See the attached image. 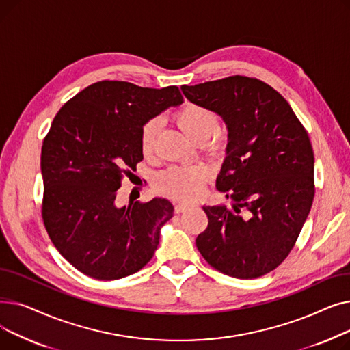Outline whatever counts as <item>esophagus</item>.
Returning a JSON list of instances; mask_svg holds the SVG:
<instances>
[{
	"mask_svg": "<svg viewBox=\"0 0 350 350\" xmlns=\"http://www.w3.org/2000/svg\"><path fill=\"white\" fill-rule=\"evenodd\" d=\"M193 204H190V203H177L176 204V207H174V211L178 214V213H183V211H186L187 208H190Z\"/></svg>",
	"mask_w": 350,
	"mask_h": 350,
	"instance_id": "esophagus-1",
	"label": "esophagus"
}]
</instances>
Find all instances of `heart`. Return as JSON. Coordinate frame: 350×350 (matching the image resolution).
I'll return each instance as SVG.
<instances>
[{"mask_svg":"<svg viewBox=\"0 0 350 350\" xmlns=\"http://www.w3.org/2000/svg\"><path fill=\"white\" fill-rule=\"evenodd\" d=\"M180 131L193 142L207 140L217 129V118L210 109L197 105H183L174 115ZM159 132L156 119L147 120L140 129V150L144 156L150 154ZM206 172L201 167H172L156 177V189L165 196L178 200H193L203 189Z\"/></svg>","mask_w":350,"mask_h":350,"instance_id":"obj_1","label":"heart"}]
</instances>
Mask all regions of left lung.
I'll list each match as a JSON object with an SVG mask.
<instances>
[{"mask_svg": "<svg viewBox=\"0 0 350 350\" xmlns=\"http://www.w3.org/2000/svg\"><path fill=\"white\" fill-rule=\"evenodd\" d=\"M181 90L221 118L228 132L215 186L228 191L232 206L203 207L208 226L196 245L219 272L262 277L286 258L314 201L308 133L278 92L255 78L235 75Z\"/></svg>", "mask_w": 350, "mask_h": 350, "instance_id": "8db88e82", "label": "left lung"}]
</instances>
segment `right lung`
<instances>
[{
  "instance_id": "right-lung-1",
  "label": "right lung",
  "mask_w": 350,
  "mask_h": 350,
  "mask_svg": "<svg viewBox=\"0 0 350 350\" xmlns=\"http://www.w3.org/2000/svg\"><path fill=\"white\" fill-rule=\"evenodd\" d=\"M183 102L177 86L102 81L55 116L41 152L42 218L53 245L88 277L120 280L152 260L173 204L154 197L119 207L116 196L143 160L142 126Z\"/></svg>"
}]
</instances>
